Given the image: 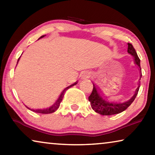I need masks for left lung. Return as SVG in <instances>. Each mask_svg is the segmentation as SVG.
<instances>
[{"instance_id": "1", "label": "left lung", "mask_w": 155, "mask_h": 155, "mask_svg": "<svg viewBox=\"0 0 155 155\" xmlns=\"http://www.w3.org/2000/svg\"><path fill=\"white\" fill-rule=\"evenodd\" d=\"M128 53L132 55L134 58L135 64L138 65L140 68V60L135 51L134 47L130 43H128ZM140 83V82H139ZM140 88V84L136 90L135 91L134 94L126 100H123V98L114 99L109 98L104 96V94L96 87L94 84H93L92 92L89 97V101H90L91 107L95 112L101 115L111 116L114 114H120L125 111L131 104L135 100Z\"/></svg>"}]
</instances>
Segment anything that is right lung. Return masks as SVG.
I'll use <instances>...</instances> for the list:
<instances>
[{"instance_id":"right-lung-1","label":"right lung","mask_w":155,"mask_h":155,"mask_svg":"<svg viewBox=\"0 0 155 155\" xmlns=\"http://www.w3.org/2000/svg\"><path fill=\"white\" fill-rule=\"evenodd\" d=\"M44 37V35L41 36V37H40V38H42V37ZM40 38H39V39H40ZM19 59H20V58H19ZM19 59H18V61H19ZM77 83H78V82H75V83H74V84H71V86L68 87L64 89L63 92H61V94H60V96H59V97L58 98V99H57V100H56V102H55V103L54 104H53V105L51 106V107H50L49 108H46V109H36V110L31 109V110H32V111L36 112V113L45 114H51V113H54V112L56 111V110L58 109L59 107H60V104H61V101H62L63 96H64V92L68 90V89H69V88L71 87H72V86H74V85H75V84H76Z\"/></svg>"}]
</instances>
